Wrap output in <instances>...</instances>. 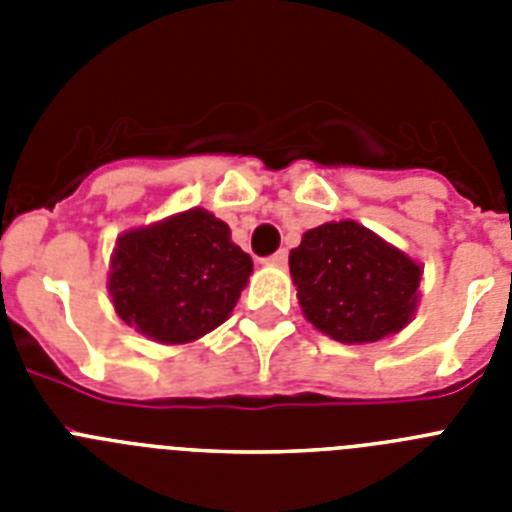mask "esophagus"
Instances as JSON below:
<instances>
[{
	"mask_svg": "<svg viewBox=\"0 0 512 512\" xmlns=\"http://www.w3.org/2000/svg\"><path fill=\"white\" fill-rule=\"evenodd\" d=\"M266 261H269L271 266H284V264H287V251H284V248H282V251L271 253V256Z\"/></svg>",
	"mask_w": 512,
	"mask_h": 512,
	"instance_id": "esophagus-1",
	"label": "esophagus"
}]
</instances>
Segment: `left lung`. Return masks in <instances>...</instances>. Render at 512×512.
<instances>
[{
  "instance_id": "1",
  "label": "left lung",
  "mask_w": 512,
  "mask_h": 512,
  "mask_svg": "<svg viewBox=\"0 0 512 512\" xmlns=\"http://www.w3.org/2000/svg\"><path fill=\"white\" fill-rule=\"evenodd\" d=\"M289 274L312 328L348 346L382 341L413 320L423 266L356 220L307 230Z\"/></svg>"
}]
</instances>
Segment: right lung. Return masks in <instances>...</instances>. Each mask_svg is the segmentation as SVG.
<instances>
[{
  "label": "right lung",
  "instance_id": "1",
  "mask_svg": "<svg viewBox=\"0 0 512 512\" xmlns=\"http://www.w3.org/2000/svg\"><path fill=\"white\" fill-rule=\"evenodd\" d=\"M251 274L228 223L192 207L117 235L107 292L117 318L140 336L187 346L230 318Z\"/></svg>",
  "mask_w": 512,
  "mask_h": 512
}]
</instances>
